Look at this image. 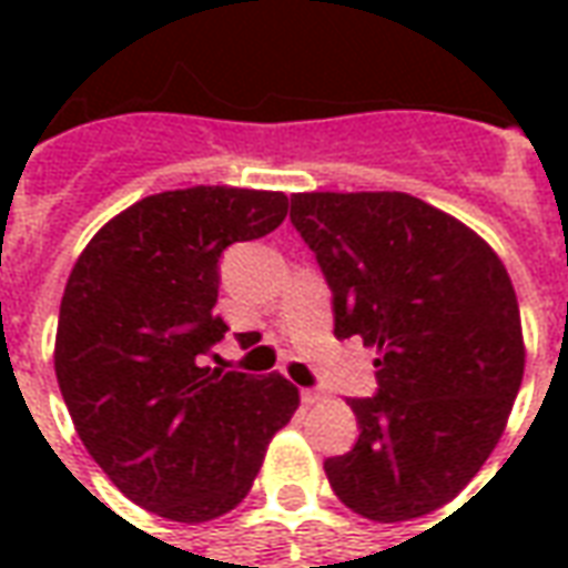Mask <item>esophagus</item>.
<instances>
[{
  "mask_svg": "<svg viewBox=\"0 0 568 568\" xmlns=\"http://www.w3.org/2000/svg\"><path fill=\"white\" fill-rule=\"evenodd\" d=\"M301 402H304V405H320L322 393L320 389H301Z\"/></svg>",
  "mask_w": 568,
  "mask_h": 568,
  "instance_id": "esophagus-1",
  "label": "esophagus"
}]
</instances>
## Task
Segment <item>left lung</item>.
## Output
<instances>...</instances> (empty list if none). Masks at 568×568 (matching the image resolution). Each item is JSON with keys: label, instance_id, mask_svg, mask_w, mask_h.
I'll use <instances>...</instances> for the list:
<instances>
[{"label": "left lung", "instance_id": "1", "mask_svg": "<svg viewBox=\"0 0 568 568\" xmlns=\"http://www.w3.org/2000/svg\"><path fill=\"white\" fill-rule=\"evenodd\" d=\"M334 295V337L377 346V395L349 398L356 447L325 459L346 508L402 524L444 508L499 444L524 381V328L499 255L402 191L292 194Z\"/></svg>", "mask_w": 568, "mask_h": 568}]
</instances>
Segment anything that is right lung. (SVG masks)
Returning <instances> with one entry per match:
<instances>
[{
	"mask_svg": "<svg viewBox=\"0 0 568 568\" xmlns=\"http://www.w3.org/2000/svg\"><path fill=\"white\" fill-rule=\"evenodd\" d=\"M283 191L194 185L105 222L69 273L54 371L81 444L145 511L206 524L246 499L297 410L283 374L203 365L227 332L219 258L283 224Z\"/></svg>",
	"mask_w": 568,
	"mask_h": 568,
	"instance_id": "1",
	"label": "right lung"
}]
</instances>
